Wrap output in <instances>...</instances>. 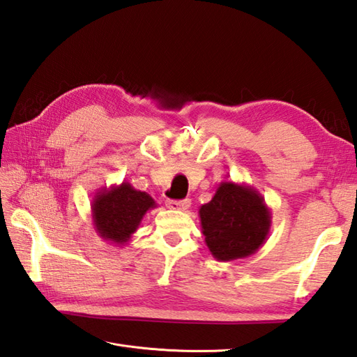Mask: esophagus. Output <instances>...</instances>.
Instances as JSON below:
<instances>
[{
    "label": "esophagus",
    "instance_id": "esophagus-1",
    "mask_svg": "<svg viewBox=\"0 0 357 357\" xmlns=\"http://www.w3.org/2000/svg\"><path fill=\"white\" fill-rule=\"evenodd\" d=\"M166 206L174 211H186L191 206V200H168L166 202Z\"/></svg>",
    "mask_w": 357,
    "mask_h": 357
}]
</instances>
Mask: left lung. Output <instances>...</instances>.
Listing matches in <instances>:
<instances>
[{
    "mask_svg": "<svg viewBox=\"0 0 357 357\" xmlns=\"http://www.w3.org/2000/svg\"><path fill=\"white\" fill-rule=\"evenodd\" d=\"M199 215L205 243L219 261L252 256L270 236L271 209L251 185L222 181Z\"/></svg>",
    "mask_w": 357,
    "mask_h": 357,
    "instance_id": "8db88e82",
    "label": "left lung"
}]
</instances>
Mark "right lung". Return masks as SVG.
Wrapping results in <instances>:
<instances>
[{"mask_svg": "<svg viewBox=\"0 0 357 357\" xmlns=\"http://www.w3.org/2000/svg\"><path fill=\"white\" fill-rule=\"evenodd\" d=\"M154 208H157L155 200L128 181L105 186L92 199V225L105 242L125 246L140 227L144 214Z\"/></svg>", "mask_w": 357, "mask_h": 357, "instance_id": "right-lung-1", "label": "right lung"}]
</instances>
